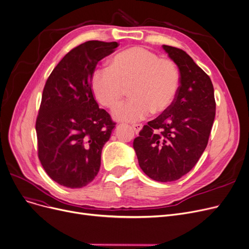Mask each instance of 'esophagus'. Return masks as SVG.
Wrapping results in <instances>:
<instances>
[{"label":"esophagus","instance_id":"obj_1","mask_svg":"<svg viewBox=\"0 0 249 249\" xmlns=\"http://www.w3.org/2000/svg\"><path fill=\"white\" fill-rule=\"evenodd\" d=\"M131 127H133V129L135 130L136 134H139L140 130L142 128V124H136L131 125Z\"/></svg>","mask_w":249,"mask_h":249}]
</instances>
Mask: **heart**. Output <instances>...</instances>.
I'll return each mask as SVG.
<instances>
[{"mask_svg": "<svg viewBox=\"0 0 249 249\" xmlns=\"http://www.w3.org/2000/svg\"><path fill=\"white\" fill-rule=\"evenodd\" d=\"M180 86L177 66L142 47H131L113 56L109 68L96 69L91 89L101 106L114 108L130 87V98L113 111L115 120L138 122L153 110L166 111L176 99Z\"/></svg>", "mask_w": 249, "mask_h": 249, "instance_id": "1", "label": "heart"}]
</instances>
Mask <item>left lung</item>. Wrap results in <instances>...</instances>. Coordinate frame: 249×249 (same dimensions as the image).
Segmentation results:
<instances>
[{
    "instance_id": "left-lung-1",
    "label": "left lung",
    "mask_w": 249,
    "mask_h": 249,
    "mask_svg": "<svg viewBox=\"0 0 249 249\" xmlns=\"http://www.w3.org/2000/svg\"><path fill=\"white\" fill-rule=\"evenodd\" d=\"M180 71L173 105L143 125L134 140L139 165L158 182L183 177L205 151L215 119L216 102L210 77L182 49L163 45Z\"/></svg>"
}]
</instances>
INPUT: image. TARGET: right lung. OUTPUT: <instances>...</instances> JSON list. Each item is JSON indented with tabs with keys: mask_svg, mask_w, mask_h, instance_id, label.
<instances>
[{
	"mask_svg": "<svg viewBox=\"0 0 249 249\" xmlns=\"http://www.w3.org/2000/svg\"><path fill=\"white\" fill-rule=\"evenodd\" d=\"M118 42L87 41L70 50L44 86L36 120L38 158L48 176L68 188H82L96 177L101 151L115 126L99 108L92 74Z\"/></svg>",
	"mask_w": 249,
	"mask_h": 249,
	"instance_id": "obj_1",
	"label": "right lung"
}]
</instances>
